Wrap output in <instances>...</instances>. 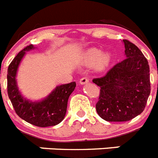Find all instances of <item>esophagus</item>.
Listing matches in <instances>:
<instances>
[{
	"label": "esophagus",
	"mask_w": 158,
	"mask_h": 158,
	"mask_svg": "<svg viewBox=\"0 0 158 158\" xmlns=\"http://www.w3.org/2000/svg\"><path fill=\"white\" fill-rule=\"evenodd\" d=\"M89 81V79L88 77H82L80 80V84L81 85H85V84H87Z\"/></svg>",
	"instance_id": "esophagus-1"
}]
</instances>
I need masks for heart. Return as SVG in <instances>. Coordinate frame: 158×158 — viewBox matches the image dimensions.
I'll return each mask as SVG.
<instances>
[{
  "instance_id": "1",
  "label": "heart",
  "mask_w": 158,
  "mask_h": 158,
  "mask_svg": "<svg viewBox=\"0 0 158 158\" xmlns=\"http://www.w3.org/2000/svg\"><path fill=\"white\" fill-rule=\"evenodd\" d=\"M85 60L87 63L94 64L96 62L97 68L100 69H104L109 65L111 61V55L109 54H103L99 49L92 48L85 54Z\"/></svg>"
}]
</instances>
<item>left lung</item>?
<instances>
[{"label": "left lung", "instance_id": "left-lung-1", "mask_svg": "<svg viewBox=\"0 0 158 158\" xmlns=\"http://www.w3.org/2000/svg\"><path fill=\"white\" fill-rule=\"evenodd\" d=\"M123 43L126 58L93 80L100 88L96 111L108 122H126L140 115L150 93L147 59L134 43Z\"/></svg>", "mask_w": 158, "mask_h": 158}]
</instances>
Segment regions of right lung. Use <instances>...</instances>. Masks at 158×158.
<instances>
[{"label":"right lung","mask_w":158,"mask_h":158,"mask_svg":"<svg viewBox=\"0 0 158 158\" xmlns=\"http://www.w3.org/2000/svg\"><path fill=\"white\" fill-rule=\"evenodd\" d=\"M33 48L32 44L27 46L18 53L8 65L7 73L8 97L18 116L26 122L40 127L55 126L63 120L66 113L68 99L76 87V82L58 86L42 101L30 102L23 98L16 85V71L26 51Z\"/></svg>","instance_id":"obj_1"}]
</instances>
